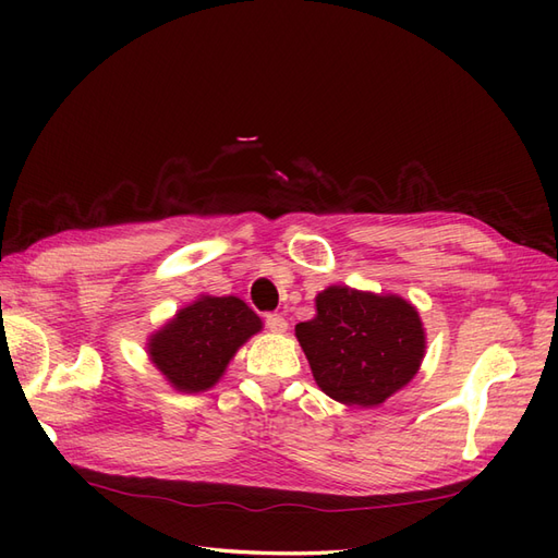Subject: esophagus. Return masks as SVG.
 Instances as JSON below:
<instances>
[{
  "label": "esophagus",
  "instance_id": "obj_1",
  "mask_svg": "<svg viewBox=\"0 0 558 558\" xmlns=\"http://www.w3.org/2000/svg\"><path fill=\"white\" fill-rule=\"evenodd\" d=\"M265 326L272 332H286V330H289V320H286L281 314H267Z\"/></svg>",
  "mask_w": 558,
  "mask_h": 558
}]
</instances>
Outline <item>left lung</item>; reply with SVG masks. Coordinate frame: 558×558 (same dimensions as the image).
Segmentation results:
<instances>
[{"mask_svg":"<svg viewBox=\"0 0 558 558\" xmlns=\"http://www.w3.org/2000/svg\"><path fill=\"white\" fill-rule=\"evenodd\" d=\"M314 302V318L298 324L295 337L326 396L377 408L416 377L426 328L410 300L335 283Z\"/></svg>","mask_w":558,"mask_h":558,"instance_id":"left-lung-1","label":"left lung"}]
</instances>
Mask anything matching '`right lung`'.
<instances>
[{
    "instance_id": "add662e5",
    "label": "right lung",
    "mask_w": 558,
    "mask_h": 558,
    "mask_svg": "<svg viewBox=\"0 0 558 558\" xmlns=\"http://www.w3.org/2000/svg\"><path fill=\"white\" fill-rule=\"evenodd\" d=\"M263 330L260 316L238 295H199L148 335V361L179 393L209 391L234 353Z\"/></svg>"
}]
</instances>
